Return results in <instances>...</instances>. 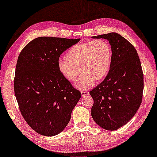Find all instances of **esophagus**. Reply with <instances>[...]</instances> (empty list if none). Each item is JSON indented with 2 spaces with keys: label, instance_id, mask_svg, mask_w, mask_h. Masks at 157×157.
<instances>
[{
  "label": "esophagus",
  "instance_id": "34e87169",
  "mask_svg": "<svg viewBox=\"0 0 157 157\" xmlns=\"http://www.w3.org/2000/svg\"><path fill=\"white\" fill-rule=\"evenodd\" d=\"M89 93L87 92V91H81V94H82V96H86L87 95H89Z\"/></svg>",
  "mask_w": 157,
  "mask_h": 157
}]
</instances>
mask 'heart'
<instances>
[{"label":"heart","mask_w":157,"mask_h":157,"mask_svg":"<svg viewBox=\"0 0 157 157\" xmlns=\"http://www.w3.org/2000/svg\"><path fill=\"white\" fill-rule=\"evenodd\" d=\"M112 61V52L109 43L101 39L77 44L71 47L66 57L57 60V68L62 75L81 91H86L94 86L97 79L101 80L108 74Z\"/></svg>","instance_id":"b5f03b06"}]
</instances>
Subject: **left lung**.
<instances>
[{"mask_svg":"<svg viewBox=\"0 0 157 157\" xmlns=\"http://www.w3.org/2000/svg\"><path fill=\"white\" fill-rule=\"evenodd\" d=\"M91 38L109 41L112 61L105 78L89 93L94 100L91 113L100 127L113 131L127 123L139 109L143 73L137 50L120 34L110 33Z\"/></svg>","mask_w":157,"mask_h":157,"instance_id":"1","label":"left lung"}]
</instances>
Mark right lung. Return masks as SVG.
Wrapping results in <instances>:
<instances>
[{"label": "right lung", "instance_id": "right-lung-1", "mask_svg": "<svg viewBox=\"0 0 157 157\" xmlns=\"http://www.w3.org/2000/svg\"><path fill=\"white\" fill-rule=\"evenodd\" d=\"M80 40L39 37L18 56L14 94L25 121L40 135L50 137L63 132L80 98V91L57 68L60 56Z\"/></svg>", "mask_w": 157, "mask_h": 157}]
</instances>
